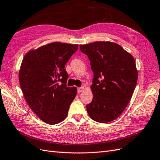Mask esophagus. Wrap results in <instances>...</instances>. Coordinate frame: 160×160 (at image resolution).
I'll return each mask as SVG.
<instances>
[{
	"mask_svg": "<svg viewBox=\"0 0 160 160\" xmlns=\"http://www.w3.org/2000/svg\"><path fill=\"white\" fill-rule=\"evenodd\" d=\"M84 87H80V88H78V93H80L81 92H82L83 91V90H84Z\"/></svg>",
	"mask_w": 160,
	"mask_h": 160,
	"instance_id": "obj_1",
	"label": "esophagus"
}]
</instances>
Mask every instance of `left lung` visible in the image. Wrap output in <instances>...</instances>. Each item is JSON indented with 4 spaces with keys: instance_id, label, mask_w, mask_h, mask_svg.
Returning a JSON list of instances; mask_svg holds the SVG:
<instances>
[{
    "instance_id": "obj_1",
    "label": "left lung",
    "mask_w": 160,
    "mask_h": 160,
    "mask_svg": "<svg viewBox=\"0 0 160 160\" xmlns=\"http://www.w3.org/2000/svg\"><path fill=\"white\" fill-rule=\"evenodd\" d=\"M91 61L93 99L87 105L92 120L108 123L119 117L136 87L138 72L134 57L119 44L95 42L80 45Z\"/></svg>"
}]
</instances>
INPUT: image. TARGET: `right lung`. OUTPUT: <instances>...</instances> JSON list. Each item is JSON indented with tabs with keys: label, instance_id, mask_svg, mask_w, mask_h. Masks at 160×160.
Returning <instances> with one entry per match:
<instances>
[{
	"label": "right lung",
	"instance_id": "add662e5",
	"mask_svg": "<svg viewBox=\"0 0 160 160\" xmlns=\"http://www.w3.org/2000/svg\"><path fill=\"white\" fill-rule=\"evenodd\" d=\"M78 48V44L52 42L30 51L23 59L19 80L24 98L47 124L63 121L77 95L76 88L67 87L65 65Z\"/></svg>",
	"mask_w": 160,
	"mask_h": 160
}]
</instances>
